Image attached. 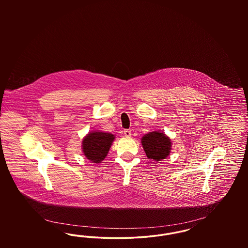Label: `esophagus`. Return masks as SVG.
I'll use <instances>...</instances> for the list:
<instances>
[{
	"label": "esophagus",
	"instance_id": "1",
	"mask_svg": "<svg viewBox=\"0 0 248 248\" xmlns=\"http://www.w3.org/2000/svg\"><path fill=\"white\" fill-rule=\"evenodd\" d=\"M124 134L125 137H130L131 136V131L128 129H124Z\"/></svg>",
	"mask_w": 248,
	"mask_h": 248
}]
</instances>
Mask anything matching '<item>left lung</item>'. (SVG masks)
I'll return each instance as SVG.
<instances>
[{
	"mask_svg": "<svg viewBox=\"0 0 248 248\" xmlns=\"http://www.w3.org/2000/svg\"><path fill=\"white\" fill-rule=\"evenodd\" d=\"M143 149L149 159L161 161L166 158L171 150V140L165 134L154 131L145 135L141 140Z\"/></svg>",
	"mask_w": 248,
	"mask_h": 248,
	"instance_id": "left-lung-1",
	"label": "left lung"
}]
</instances>
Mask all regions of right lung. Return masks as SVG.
Here are the masks:
<instances>
[{
    "label": "right lung",
    "instance_id": "obj_1",
    "mask_svg": "<svg viewBox=\"0 0 248 248\" xmlns=\"http://www.w3.org/2000/svg\"><path fill=\"white\" fill-rule=\"evenodd\" d=\"M114 136L110 133L92 132L83 140V152L85 157L93 163H100L109 151Z\"/></svg>",
    "mask_w": 248,
    "mask_h": 248
}]
</instances>
